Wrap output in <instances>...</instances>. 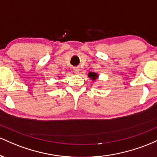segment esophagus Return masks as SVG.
<instances>
[{
  "mask_svg": "<svg viewBox=\"0 0 157 157\" xmlns=\"http://www.w3.org/2000/svg\"><path fill=\"white\" fill-rule=\"evenodd\" d=\"M79 71H80V69H79V67H75L73 69V72H74V73H75V74H78Z\"/></svg>",
  "mask_w": 157,
  "mask_h": 157,
  "instance_id": "obj_1",
  "label": "esophagus"
}]
</instances>
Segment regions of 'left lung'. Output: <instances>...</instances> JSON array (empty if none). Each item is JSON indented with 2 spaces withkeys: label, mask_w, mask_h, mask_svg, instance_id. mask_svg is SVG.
<instances>
[{
  "label": "left lung",
  "mask_w": 157,
  "mask_h": 157,
  "mask_svg": "<svg viewBox=\"0 0 157 157\" xmlns=\"http://www.w3.org/2000/svg\"><path fill=\"white\" fill-rule=\"evenodd\" d=\"M88 77L90 78V80L92 81H95V80H97L98 78V74L94 73V72H90L88 73Z\"/></svg>",
  "instance_id": "1"
}]
</instances>
